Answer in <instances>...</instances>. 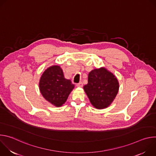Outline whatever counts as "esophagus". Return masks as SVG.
Instances as JSON below:
<instances>
[{
	"label": "esophagus",
	"instance_id": "34e87169",
	"mask_svg": "<svg viewBox=\"0 0 156 156\" xmlns=\"http://www.w3.org/2000/svg\"><path fill=\"white\" fill-rule=\"evenodd\" d=\"M76 86L77 87H83V84L82 82H80L79 83L76 84Z\"/></svg>",
	"mask_w": 156,
	"mask_h": 156
}]
</instances>
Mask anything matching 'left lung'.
I'll use <instances>...</instances> for the list:
<instances>
[{
	"instance_id": "8db88e82",
	"label": "left lung",
	"mask_w": 156,
	"mask_h": 156,
	"mask_svg": "<svg viewBox=\"0 0 156 156\" xmlns=\"http://www.w3.org/2000/svg\"><path fill=\"white\" fill-rule=\"evenodd\" d=\"M83 88L91 104L102 109L108 107L115 98L119 83L113 73L101 67L90 72L87 84Z\"/></svg>"
}]
</instances>
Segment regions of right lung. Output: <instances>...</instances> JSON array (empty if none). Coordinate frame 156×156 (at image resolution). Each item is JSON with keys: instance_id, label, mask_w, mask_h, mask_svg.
<instances>
[{"instance_id": "right-lung-1", "label": "right lung", "mask_w": 156, "mask_h": 156, "mask_svg": "<svg viewBox=\"0 0 156 156\" xmlns=\"http://www.w3.org/2000/svg\"><path fill=\"white\" fill-rule=\"evenodd\" d=\"M74 87L70 80L65 78L62 69L58 65L46 69L39 81L42 96L56 107H60L66 102Z\"/></svg>"}]
</instances>
